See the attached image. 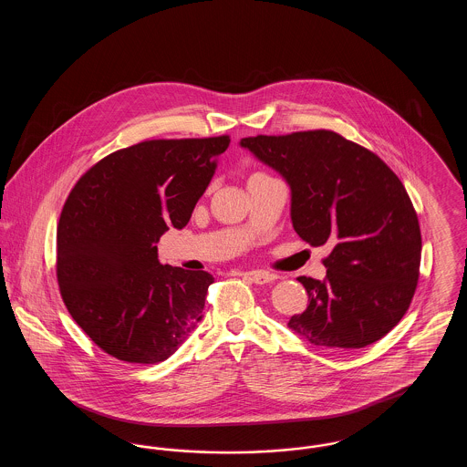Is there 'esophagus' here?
I'll return each instance as SVG.
<instances>
[{"mask_svg": "<svg viewBox=\"0 0 467 467\" xmlns=\"http://www.w3.org/2000/svg\"><path fill=\"white\" fill-rule=\"evenodd\" d=\"M244 276H246L248 280H252L257 285L271 284L275 280V275H269V273H265V271H248V273H244Z\"/></svg>", "mask_w": 467, "mask_h": 467, "instance_id": "1", "label": "esophagus"}]
</instances>
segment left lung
Wrapping results in <instances>:
<instances>
[{
  "mask_svg": "<svg viewBox=\"0 0 467 467\" xmlns=\"http://www.w3.org/2000/svg\"><path fill=\"white\" fill-rule=\"evenodd\" d=\"M242 147L280 171L292 191V225L329 244L324 280L299 276L308 308L292 331L326 348H362L410 308L420 276L422 234L400 177L356 141L329 130L244 138Z\"/></svg>",
  "mask_w": 467,
  "mask_h": 467,
  "instance_id": "left-lung-1",
  "label": "left lung"
}]
</instances>
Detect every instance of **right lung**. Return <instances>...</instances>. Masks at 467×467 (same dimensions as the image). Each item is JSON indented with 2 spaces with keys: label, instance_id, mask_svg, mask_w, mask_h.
Masks as SVG:
<instances>
[{
  "label": "right lung",
  "instance_id": "right-lung-1",
  "mask_svg": "<svg viewBox=\"0 0 467 467\" xmlns=\"http://www.w3.org/2000/svg\"><path fill=\"white\" fill-rule=\"evenodd\" d=\"M229 141L145 140L103 157L71 189L57 225V284L105 354L157 364L200 322L213 276L159 265L156 244L187 225Z\"/></svg>",
  "mask_w": 467,
  "mask_h": 467
}]
</instances>
